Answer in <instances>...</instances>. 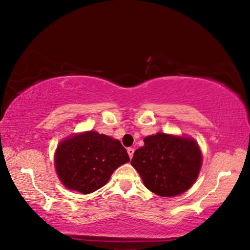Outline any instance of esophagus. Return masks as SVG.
Here are the masks:
<instances>
[{"label":"esophagus","mask_w":250,"mask_h":250,"mask_svg":"<svg viewBox=\"0 0 250 250\" xmlns=\"http://www.w3.org/2000/svg\"><path fill=\"white\" fill-rule=\"evenodd\" d=\"M133 153H134V149L133 148H128V155L130 157V159H132V157H133Z\"/></svg>","instance_id":"1"}]
</instances>
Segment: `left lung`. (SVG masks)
<instances>
[{
  "label": "left lung",
  "mask_w": 250,
  "mask_h": 250,
  "mask_svg": "<svg viewBox=\"0 0 250 250\" xmlns=\"http://www.w3.org/2000/svg\"><path fill=\"white\" fill-rule=\"evenodd\" d=\"M131 164L148 190L160 196L186 192L199 176L202 152L193 139L157 133L144 139Z\"/></svg>",
  "instance_id": "8db88e82"
}]
</instances>
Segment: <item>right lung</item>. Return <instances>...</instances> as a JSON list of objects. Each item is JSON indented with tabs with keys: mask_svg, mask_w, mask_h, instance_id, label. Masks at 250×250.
<instances>
[{
	"mask_svg": "<svg viewBox=\"0 0 250 250\" xmlns=\"http://www.w3.org/2000/svg\"><path fill=\"white\" fill-rule=\"evenodd\" d=\"M130 161L118 140L87 131L63 140L57 147L55 164L61 183L83 194L94 192L108 182L117 167Z\"/></svg>",
	"mask_w": 250,
	"mask_h": 250,
	"instance_id": "right-lung-1",
	"label": "right lung"
}]
</instances>
